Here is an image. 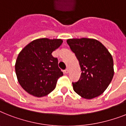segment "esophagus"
Wrapping results in <instances>:
<instances>
[{
    "mask_svg": "<svg viewBox=\"0 0 126 126\" xmlns=\"http://www.w3.org/2000/svg\"><path fill=\"white\" fill-rule=\"evenodd\" d=\"M64 72L65 74H68V68H66L65 70H64Z\"/></svg>",
    "mask_w": 126,
    "mask_h": 126,
    "instance_id": "34e87169",
    "label": "esophagus"
}]
</instances>
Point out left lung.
<instances>
[{"instance_id":"8db88e82","label":"left lung","mask_w":126,"mask_h":126,"mask_svg":"<svg viewBox=\"0 0 126 126\" xmlns=\"http://www.w3.org/2000/svg\"><path fill=\"white\" fill-rule=\"evenodd\" d=\"M79 61L81 74L72 82L74 91L85 99L100 96L110 84L114 75L111 54L100 41L93 39H70L66 41Z\"/></svg>"}]
</instances>
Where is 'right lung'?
Segmentation results:
<instances>
[{
	"label": "right lung",
	"mask_w": 126,
	"mask_h": 126,
	"mask_svg": "<svg viewBox=\"0 0 126 126\" xmlns=\"http://www.w3.org/2000/svg\"><path fill=\"white\" fill-rule=\"evenodd\" d=\"M63 43L61 39L47 38L34 40L22 49L15 63L19 84L34 96H47L56 88L58 79L63 75L58 60L52 55Z\"/></svg>",
	"instance_id": "right-lung-1"
}]
</instances>
